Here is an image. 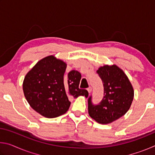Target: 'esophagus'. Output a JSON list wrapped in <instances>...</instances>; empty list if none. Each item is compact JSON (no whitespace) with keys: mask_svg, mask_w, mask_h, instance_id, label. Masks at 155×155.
<instances>
[{"mask_svg":"<svg viewBox=\"0 0 155 155\" xmlns=\"http://www.w3.org/2000/svg\"><path fill=\"white\" fill-rule=\"evenodd\" d=\"M91 90H92V89H91V87H89L87 88V91H88V92L90 93V94L91 92Z\"/></svg>","mask_w":155,"mask_h":155,"instance_id":"esophagus-1","label":"esophagus"}]
</instances>
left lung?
<instances>
[{"label": "left lung", "mask_w": 155, "mask_h": 155, "mask_svg": "<svg viewBox=\"0 0 155 155\" xmlns=\"http://www.w3.org/2000/svg\"><path fill=\"white\" fill-rule=\"evenodd\" d=\"M96 72L103 81L104 96L98 104H94L91 96L89 97L88 113L99 124H109L128 111L134 90L127 76L116 65H105L99 68Z\"/></svg>", "instance_id": "8db88e82"}]
</instances>
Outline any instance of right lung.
<instances>
[{"mask_svg":"<svg viewBox=\"0 0 155 155\" xmlns=\"http://www.w3.org/2000/svg\"><path fill=\"white\" fill-rule=\"evenodd\" d=\"M67 64L53 55L41 59L25 76L23 91L30 106L43 116L53 118L69 109V98L88 96L79 89L81 74L72 70L65 76Z\"/></svg>","mask_w":155,"mask_h":155,"instance_id":"1","label":"right lung"}]
</instances>
